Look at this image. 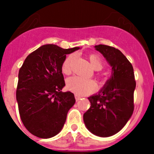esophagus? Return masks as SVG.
Wrapping results in <instances>:
<instances>
[{
    "mask_svg": "<svg viewBox=\"0 0 154 154\" xmlns=\"http://www.w3.org/2000/svg\"><path fill=\"white\" fill-rule=\"evenodd\" d=\"M80 98H81V97H80V96L77 95V94H75V99H76V100H77V101L80 100Z\"/></svg>",
    "mask_w": 154,
    "mask_h": 154,
    "instance_id": "obj_1",
    "label": "esophagus"
}]
</instances>
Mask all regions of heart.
<instances>
[{"instance_id": "heart-1", "label": "heart", "mask_w": 154, "mask_h": 154, "mask_svg": "<svg viewBox=\"0 0 154 154\" xmlns=\"http://www.w3.org/2000/svg\"><path fill=\"white\" fill-rule=\"evenodd\" d=\"M88 59L90 61L93 68L100 71L104 66L101 57L97 54H90L88 55ZM75 60L74 54H69L65 58L62 64V72L64 74H70L72 71V65ZM66 86L69 91L78 94V95H87L94 92L97 89V84L92 80H86L75 76L68 79Z\"/></svg>"}]
</instances>
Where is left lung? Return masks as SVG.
Returning a JSON list of instances; mask_svg holds the SVG:
<instances>
[{"instance_id": "1", "label": "left lung", "mask_w": 154, "mask_h": 154, "mask_svg": "<svg viewBox=\"0 0 154 154\" xmlns=\"http://www.w3.org/2000/svg\"><path fill=\"white\" fill-rule=\"evenodd\" d=\"M95 48L112 67V77L98 94L88 97L91 106L83 121L93 134L108 137L120 131L133 115L136 80L133 66L119 49L104 45Z\"/></svg>"}]
</instances>
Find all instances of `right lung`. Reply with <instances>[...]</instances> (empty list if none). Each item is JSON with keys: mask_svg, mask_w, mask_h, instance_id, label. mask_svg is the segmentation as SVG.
<instances>
[{"mask_svg": "<svg viewBox=\"0 0 154 154\" xmlns=\"http://www.w3.org/2000/svg\"><path fill=\"white\" fill-rule=\"evenodd\" d=\"M78 47L63 49L45 45L29 54L18 72L16 99L23 125L34 136L48 139L63 128L68 110L75 103L65 86L62 64Z\"/></svg>", "mask_w": 154, "mask_h": 154, "instance_id": "obj_1", "label": "right lung"}]
</instances>
